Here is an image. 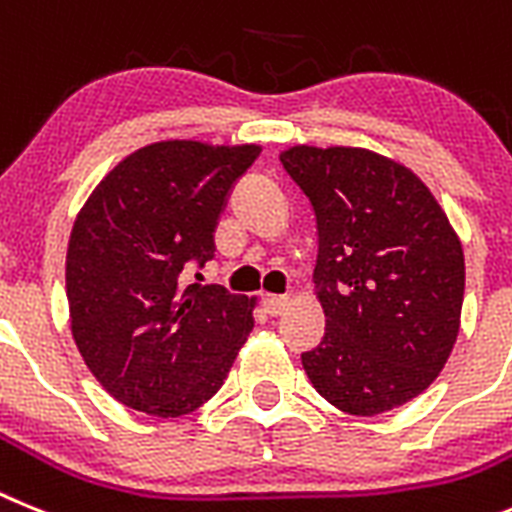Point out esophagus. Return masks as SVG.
I'll return each instance as SVG.
<instances>
[{"label":"esophagus","instance_id":"obj_1","mask_svg":"<svg viewBox=\"0 0 512 512\" xmlns=\"http://www.w3.org/2000/svg\"><path fill=\"white\" fill-rule=\"evenodd\" d=\"M288 304H291L288 296H273V293H265V296H262V309L268 311L270 317H281L283 311L288 309Z\"/></svg>","mask_w":512,"mask_h":512}]
</instances>
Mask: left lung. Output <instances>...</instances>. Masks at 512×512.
<instances>
[{"label":"left lung","mask_w":512,"mask_h":512,"mask_svg":"<svg viewBox=\"0 0 512 512\" xmlns=\"http://www.w3.org/2000/svg\"><path fill=\"white\" fill-rule=\"evenodd\" d=\"M283 170L317 216L324 337L301 353L337 410L371 417L428 389L459 337L464 250L428 185L361 146L299 144Z\"/></svg>","instance_id":"obj_1"}]
</instances>
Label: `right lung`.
I'll return each instance as SVG.
<instances>
[{
	"label": "right lung",
	"mask_w": 512,
	"mask_h": 512,
	"mask_svg": "<svg viewBox=\"0 0 512 512\" xmlns=\"http://www.w3.org/2000/svg\"><path fill=\"white\" fill-rule=\"evenodd\" d=\"M260 151L157 141L115 164L77 213L66 250L71 335L92 376L131 410H198L255 327L257 299L188 283V268L213 257L226 198Z\"/></svg>",
	"instance_id": "obj_1"
}]
</instances>
